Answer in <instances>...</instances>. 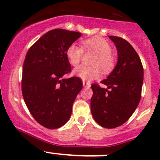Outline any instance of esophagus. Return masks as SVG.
<instances>
[{
	"instance_id": "obj_1",
	"label": "esophagus",
	"mask_w": 160,
	"mask_h": 160,
	"mask_svg": "<svg viewBox=\"0 0 160 160\" xmlns=\"http://www.w3.org/2000/svg\"><path fill=\"white\" fill-rule=\"evenodd\" d=\"M83 87H84V88H90V83H89V82L83 81Z\"/></svg>"
}]
</instances>
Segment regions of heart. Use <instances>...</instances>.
<instances>
[{
    "label": "heart",
    "mask_w": 160,
    "mask_h": 160,
    "mask_svg": "<svg viewBox=\"0 0 160 160\" xmlns=\"http://www.w3.org/2000/svg\"><path fill=\"white\" fill-rule=\"evenodd\" d=\"M85 51H92L96 53L91 59L90 67H80L73 71L74 75L83 80H93L99 78L101 69L104 72H108L112 69L114 59L111 55V45L101 37H93L83 41ZM67 56L69 62L73 67L80 65L83 55V49L79 45L72 43L67 48Z\"/></svg>",
    "instance_id": "1"
}]
</instances>
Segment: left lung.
<instances>
[{"label": "left lung", "instance_id": "8db88e82", "mask_svg": "<svg viewBox=\"0 0 160 160\" xmlns=\"http://www.w3.org/2000/svg\"><path fill=\"white\" fill-rule=\"evenodd\" d=\"M118 51V62L107 79L101 82L102 88L91 85L92 115L97 123L106 128H114L129 119L141 99L143 67L138 53L124 38L109 36Z\"/></svg>", "mask_w": 160, "mask_h": 160}]
</instances>
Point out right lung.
I'll return each mask as SVG.
<instances>
[{"label": "right lung", "mask_w": 160, "mask_h": 160, "mask_svg": "<svg viewBox=\"0 0 160 160\" xmlns=\"http://www.w3.org/2000/svg\"><path fill=\"white\" fill-rule=\"evenodd\" d=\"M80 36L77 32L51 30L31 46L25 56L22 79L24 101L36 122L49 129L68 122L72 104L83 88L79 77L62 78L71 71L67 48Z\"/></svg>", "instance_id": "right-lung-1"}]
</instances>
